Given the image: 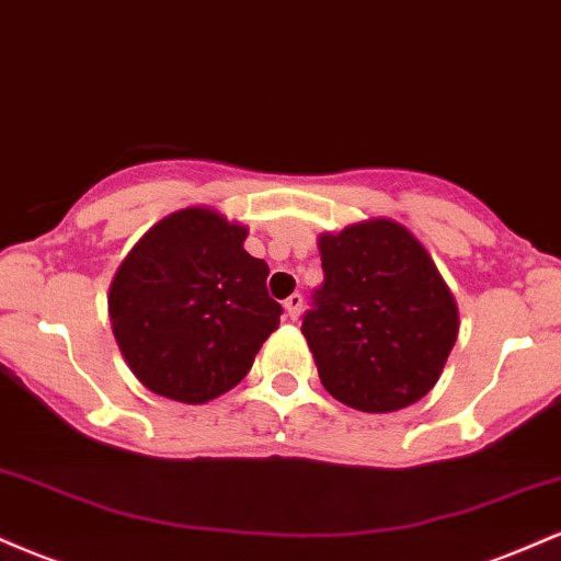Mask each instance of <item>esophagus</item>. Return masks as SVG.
I'll use <instances>...</instances> for the list:
<instances>
[{"mask_svg": "<svg viewBox=\"0 0 561 561\" xmlns=\"http://www.w3.org/2000/svg\"><path fill=\"white\" fill-rule=\"evenodd\" d=\"M300 311H302V295L300 293H293L289 295V298L285 300V313L289 319H298L300 317Z\"/></svg>", "mask_w": 561, "mask_h": 561, "instance_id": "obj_1", "label": "esophagus"}]
</instances>
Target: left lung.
I'll list each match as a JSON object with an SVG mask.
<instances>
[{"label":"left lung","mask_w":561,"mask_h":561,"mask_svg":"<svg viewBox=\"0 0 561 561\" xmlns=\"http://www.w3.org/2000/svg\"><path fill=\"white\" fill-rule=\"evenodd\" d=\"M324 285L302 337L332 398L388 414L435 388L459 334V308L424 244L392 218L319 237Z\"/></svg>","instance_id":"obj_1"}]
</instances>
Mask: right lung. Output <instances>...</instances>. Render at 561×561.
<instances>
[{"label":"right lung","instance_id":"obj_1","mask_svg":"<svg viewBox=\"0 0 561 561\" xmlns=\"http://www.w3.org/2000/svg\"><path fill=\"white\" fill-rule=\"evenodd\" d=\"M248 227L192 205L128 250L107 295L121 356L156 396L208 403L240 385L279 327L268 266L242 248Z\"/></svg>","mask_w":561,"mask_h":561}]
</instances>
